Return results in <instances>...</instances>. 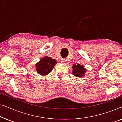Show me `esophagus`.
<instances>
[{
	"label": "esophagus",
	"mask_w": 122,
	"mask_h": 122,
	"mask_svg": "<svg viewBox=\"0 0 122 122\" xmlns=\"http://www.w3.org/2000/svg\"><path fill=\"white\" fill-rule=\"evenodd\" d=\"M61 61L62 63H63V64H66L67 63V61L66 59H62Z\"/></svg>",
	"instance_id": "obj_1"
}]
</instances>
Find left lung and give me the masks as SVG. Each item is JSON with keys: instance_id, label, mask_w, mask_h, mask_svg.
Listing matches in <instances>:
<instances>
[{"instance_id": "left-lung-1", "label": "left lung", "mask_w": 122, "mask_h": 122, "mask_svg": "<svg viewBox=\"0 0 122 122\" xmlns=\"http://www.w3.org/2000/svg\"><path fill=\"white\" fill-rule=\"evenodd\" d=\"M73 74L76 77L81 78L85 76L86 72V69L84 66L81 64H73L72 66Z\"/></svg>"}]
</instances>
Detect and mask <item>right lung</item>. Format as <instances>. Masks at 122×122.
<instances>
[{"label": "right lung", "instance_id": "add662e5", "mask_svg": "<svg viewBox=\"0 0 122 122\" xmlns=\"http://www.w3.org/2000/svg\"><path fill=\"white\" fill-rule=\"evenodd\" d=\"M56 63L57 61L56 59H53L51 57L46 56L36 63V70L37 73L41 76H47L51 72Z\"/></svg>", "mask_w": 122, "mask_h": 122}]
</instances>
